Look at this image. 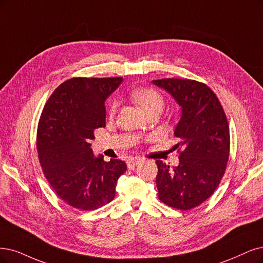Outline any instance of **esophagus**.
Returning <instances> with one entry per match:
<instances>
[{"label":"esophagus","mask_w":263,"mask_h":263,"mask_svg":"<svg viewBox=\"0 0 263 263\" xmlns=\"http://www.w3.org/2000/svg\"><path fill=\"white\" fill-rule=\"evenodd\" d=\"M140 161H141V159H138V158H130L126 160V164H128V168L130 170H132L135 168V166H138Z\"/></svg>","instance_id":"34e87169"}]
</instances>
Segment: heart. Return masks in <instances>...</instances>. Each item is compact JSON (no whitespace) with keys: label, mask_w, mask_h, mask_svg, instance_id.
Returning <instances> with one entry per match:
<instances>
[{"label":"heart","mask_w":263,"mask_h":263,"mask_svg":"<svg viewBox=\"0 0 263 263\" xmlns=\"http://www.w3.org/2000/svg\"><path fill=\"white\" fill-rule=\"evenodd\" d=\"M132 97H133V100L137 102L145 110V112L152 109L153 107H156V106L162 107V105H163L162 96L156 90L149 89V87H141V89L135 90L132 93ZM116 107H117V103L112 102L109 107L110 115L115 114Z\"/></svg>","instance_id":"heart-1"}]
</instances>
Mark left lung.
Returning a JSON list of instances; mask_svg holds the SVG:
<instances>
[{"mask_svg": "<svg viewBox=\"0 0 263 263\" xmlns=\"http://www.w3.org/2000/svg\"><path fill=\"white\" fill-rule=\"evenodd\" d=\"M181 107L174 129L180 143L179 164L170 168L157 160L159 199L180 210L199 206L218 187L230 153L227 116L216 94L206 84L187 79L153 80Z\"/></svg>", "mask_w": 263, "mask_h": 263, "instance_id": "1", "label": "left lung"}]
</instances>
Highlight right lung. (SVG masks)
<instances>
[{
  "label": "right lung",
  "instance_id": "1",
  "mask_svg": "<svg viewBox=\"0 0 263 263\" xmlns=\"http://www.w3.org/2000/svg\"><path fill=\"white\" fill-rule=\"evenodd\" d=\"M122 78H72L47 100L37 125L39 160L48 183L67 205L94 210L115 198L124 161L94 156V130L106 125L105 102Z\"/></svg>",
  "mask_w": 263,
  "mask_h": 263
}]
</instances>
